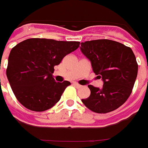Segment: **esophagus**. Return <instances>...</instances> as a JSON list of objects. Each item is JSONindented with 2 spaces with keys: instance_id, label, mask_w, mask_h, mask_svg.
<instances>
[{
  "instance_id": "esophagus-1",
  "label": "esophagus",
  "mask_w": 148,
  "mask_h": 148,
  "mask_svg": "<svg viewBox=\"0 0 148 148\" xmlns=\"http://www.w3.org/2000/svg\"><path fill=\"white\" fill-rule=\"evenodd\" d=\"M74 87H76L77 88H81V87H82V86H81L80 84H77V83H74Z\"/></svg>"
}]
</instances>
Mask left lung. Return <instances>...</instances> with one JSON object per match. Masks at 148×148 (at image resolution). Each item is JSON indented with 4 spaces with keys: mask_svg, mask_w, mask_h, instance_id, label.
Instances as JSON below:
<instances>
[{
    "mask_svg": "<svg viewBox=\"0 0 148 148\" xmlns=\"http://www.w3.org/2000/svg\"><path fill=\"white\" fill-rule=\"evenodd\" d=\"M80 50L104 84L101 88L88 85L91 94L82 99L83 103L101 114L119 108L131 94L138 74L132 49L115 41L98 39L81 42Z\"/></svg>",
    "mask_w": 148,
    "mask_h": 148,
    "instance_id": "8db88e82",
    "label": "left lung"
}]
</instances>
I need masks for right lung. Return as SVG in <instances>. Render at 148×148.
<instances>
[{
  "label": "right lung",
  "instance_id": "obj_1",
  "mask_svg": "<svg viewBox=\"0 0 148 148\" xmlns=\"http://www.w3.org/2000/svg\"><path fill=\"white\" fill-rule=\"evenodd\" d=\"M79 42L29 38L17 44L8 58L6 76L14 94L27 109L44 111L58 102L70 83H56L54 66L79 47Z\"/></svg>",
  "mask_w": 148,
  "mask_h": 148
}]
</instances>
